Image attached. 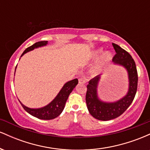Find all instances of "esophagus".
<instances>
[{
	"label": "esophagus",
	"instance_id": "esophagus-1",
	"mask_svg": "<svg viewBox=\"0 0 150 150\" xmlns=\"http://www.w3.org/2000/svg\"><path fill=\"white\" fill-rule=\"evenodd\" d=\"M79 83H80V84H85L86 83V81H85V79L80 78V79H79Z\"/></svg>",
	"mask_w": 150,
	"mask_h": 150
}]
</instances>
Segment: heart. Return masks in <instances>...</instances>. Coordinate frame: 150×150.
I'll use <instances>...</instances> for the list:
<instances>
[{"mask_svg": "<svg viewBox=\"0 0 150 150\" xmlns=\"http://www.w3.org/2000/svg\"><path fill=\"white\" fill-rule=\"evenodd\" d=\"M101 53H102V49H99L94 50L92 52V57L93 58H97ZM111 58H112V55L108 51H106V52L103 53L101 56V57L94 63V66L92 67V73L94 74H97L102 71L104 68L106 67V65L108 64V62L110 61V60L111 59Z\"/></svg>", "mask_w": 150, "mask_h": 150, "instance_id": "heart-1", "label": "heart"}]
</instances>
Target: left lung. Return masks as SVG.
I'll return each instance as SVG.
<instances>
[{"mask_svg": "<svg viewBox=\"0 0 150 150\" xmlns=\"http://www.w3.org/2000/svg\"><path fill=\"white\" fill-rule=\"evenodd\" d=\"M116 54L113 58L114 64L120 65L127 70L128 75V90L127 94L119 100L106 102L98 97L97 88L101 75H97L89 81L86 93V103L89 113L100 120H109L120 116L125 112L135 98L137 88V68L133 58L129 53L116 44H112Z\"/></svg>", "mask_w": 150, "mask_h": 150, "instance_id": "8db88e82", "label": "left lung"}]
</instances>
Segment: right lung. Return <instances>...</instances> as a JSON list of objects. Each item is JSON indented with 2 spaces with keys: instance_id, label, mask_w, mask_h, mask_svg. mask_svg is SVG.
Returning <instances> with one entry per match:
<instances>
[{
  "instance_id": "1",
  "label": "right lung",
  "mask_w": 150,
  "mask_h": 150,
  "mask_svg": "<svg viewBox=\"0 0 150 150\" xmlns=\"http://www.w3.org/2000/svg\"><path fill=\"white\" fill-rule=\"evenodd\" d=\"M48 44L47 41H42V42H39L34 44L33 45L26 49L22 54L21 57L26 53L29 51H32L37 48L42 47V46H46ZM16 70V68H15ZM78 83V80L77 79H74L70 81H68L63 85L62 89L60 90L56 97L53 99L52 101L47 104L44 107L39 108H32L26 106L23 104H22L21 101H20V104H22V107L27 111V113H30V115L33 116L36 118H39L42 120H51L53 118H56L59 116L63 111L65 107V103H66L67 99L69 97L70 94L72 92L74 88L76 87Z\"/></svg>"
}]
</instances>
